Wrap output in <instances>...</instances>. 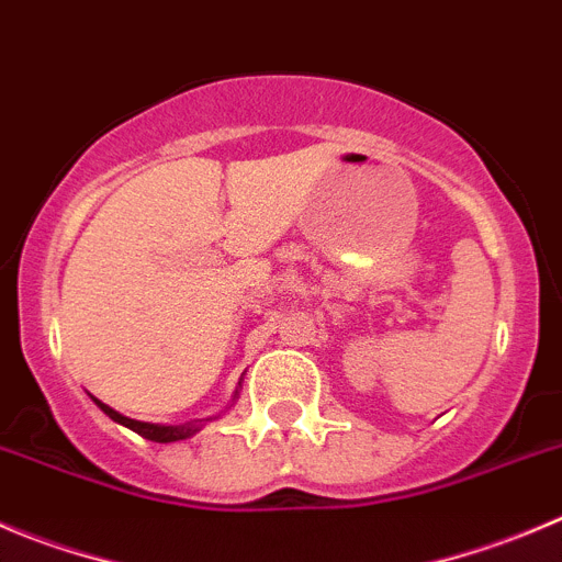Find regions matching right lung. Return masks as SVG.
Instances as JSON below:
<instances>
[{
	"label": "right lung",
	"mask_w": 562,
	"mask_h": 562,
	"mask_svg": "<svg viewBox=\"0 0 562 562\" xmlns=\"http://www.w3.org/2000/svg\"><path fill=\"white\" fill-rule=\"evenodd\" d=\"M92 401L98 403V408H101L106 417H112L114 423H120V426L131 428V431L139 434V437L150 439V442H161V445L181 442V439H189L192 434H198L200 426H203V419H200V423H187V426H159V423H139V419H131V417H125V414L114 412L112 406L101 403L98 397H92Z\"/></svg>",
	"instance_id": "1"
}]
</instances>
